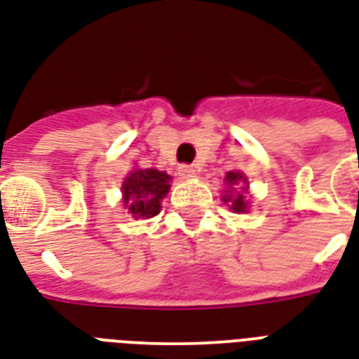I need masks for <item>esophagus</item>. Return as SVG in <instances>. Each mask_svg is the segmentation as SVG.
<instances>
[{"label":"esophagus","instance_id":"1","mask_svg":"<svg viewBox=\"0 0 359 359\" xmlns=\"http://www.w3.org/2000/svg\"><path fill=\"white\" fill-rule=\"evenodd\" d=\"M177 172H180V176H182L183 180H189V177H194V174H196V168H194L193 165H182Z\"/></svg>","mask_w":359,"mask_h":359}]
</instances>
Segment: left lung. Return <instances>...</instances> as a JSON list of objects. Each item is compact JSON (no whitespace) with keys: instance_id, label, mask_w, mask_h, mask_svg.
<instances>
[{"instance_id":"left-lung-1","label":"left lung","mask_w":359,"mask_h":359,"mask_svg":"<svg viewBox=\"0 0 359 359\" xmlns=\"http://www.w3.org/2000/svg\"><path fill=\"white\" fill-rule=\"evenodd\" d=\"M224 183L229 185L226 189V193L223 196L224 204H229V208L234 213H243V211L249 210V200L245 198V191H247V177L241 174V172H229L226 176H224ZM238 184H243L242 190L243 194L235 191V187Z\"/></svg>"}]
</instances>
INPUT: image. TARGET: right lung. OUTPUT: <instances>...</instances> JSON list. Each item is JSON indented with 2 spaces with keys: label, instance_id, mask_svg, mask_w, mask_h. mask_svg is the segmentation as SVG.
<instances>
[{
  "label": "right lung",
  "instance_id": "right-lung-1",
  "mask_svg": "<svg viewBox=\"0 0 359 359\" xmlns=\"http://www.w3.org/2000/svg\"><path fill=\"white\" fill-rule=\"evenodd\" d=\"M172 177L155 168H135L121 185L123 205L135 219L155 217L161 211V200L170 191Z\"/></svg>",
  "mask_w": 359,
  "mask_h": 359
}]
</instances>
